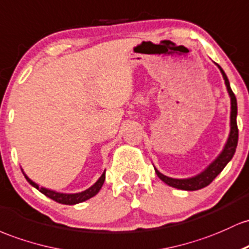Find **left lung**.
<instances>
[{
  "mask_svg": "<svg viewBox=\"0 0 249 249\" xmlns=\"http://www.w3.org/2000/svg\"><path fill=\"white\" fill-rule=\"evenodd\" d=\"M217 67L220 68V71L222 72V76L225 79V83L227 86V90L230 93L231 101V133L230 138H228L227 143H226L225 148H223L222 153L217 156V159L213 163L209 164V167L206 170H203L202 173L196 177L191 178H172L166 177V175L161 174L158 169H155L158 177L163 181L164 183L170 187H174L178 189H183V191H197V189L203 188V187H207L212 181L214 180L220 173L222 172V169L225 168L226 164L228 163L233 158L234 153L236 150L237 146V139H239V129H237V124H236V115H237V103H236V97L234 95L233 90H231L230 86V81H228L227 76H226L225 71H222L221 67L217 64Z\"/></svg>",
  "mask_w": 249,
  "mask_h": 249,
  "instance_id": "obj_1",
  "label": "left lung"
}]
</instances>
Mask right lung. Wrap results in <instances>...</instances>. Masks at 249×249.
Segmentation results:
<instances>
[{"mask_svg":"<svg viewBox=\"0 0 249 249\" xmlns=\"http://www.w3.org/2000/svg\"><path fill=\"white\" fill-rule=\"evenodd\" d=\"M24 178H27L28 182L30 183L32 186H34L36 189H38L42 194H44L46 196H48L49 199L56 201L58 203H62V205H76V203L83 202V201L90 199V197L95 196V195L99 193L100 189L105 182V178H106V170L103 172V174L101 175V178L96 181V183H94L90 188H88L87 191L85 192H81V193H76V194H62V193H56L54 191H50V189H46V188H42V187H38V185H36L35 182H33L29 178L27 177L26 174L23 173Z\"/></svg>","mask_w":249,"mask_h":249,"instance_id":"right-lung-1","label":"right lung"}]
</instances>
